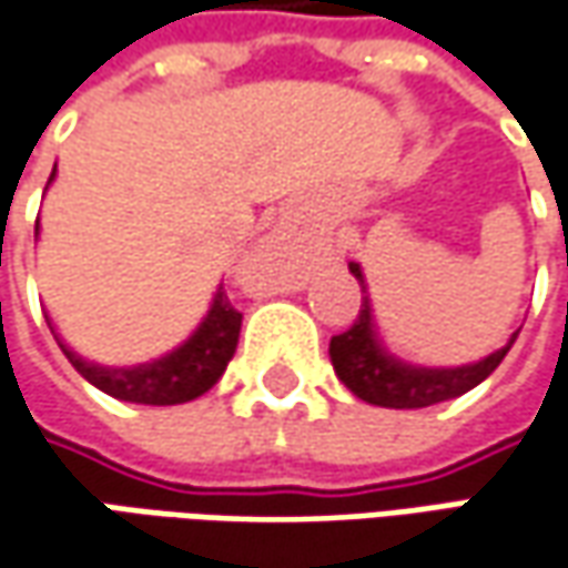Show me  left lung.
Listing matches in <instances>:
<instances>
[{
  "mask_svg": "<svg viewBox=\"0 0 568 568\" xmlns=\"http://www.w3.org/2000/svg\"><path fill=\"white\" fill-rule=\"evenodd\" d=\"M351 274L361 281V291L366 294V281L357 262H351ZM518 338L515 332L506 347L493 351L484 361L468 363V366H410V363L392 357L382 347L376 325H373V306L369 296H363L361 313L354 318V325L347 332H341L328 344V357L338 373V379L366 404H379V407H395V410H410V407H429V404L448 402L470 392L474 385L490 376L493 369L503 363L509 354V347Z\"/></svg>",
  "mask_w": 568,
  "mask_h": 568,
  "instance_id": "left-lung-1",
  "label": "left lung"
}]
</instances>
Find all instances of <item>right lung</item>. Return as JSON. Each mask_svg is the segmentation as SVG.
I'll return each instance as SVG.
<instances>
[{"label": "right lung", "mask_w": 568, "mask_h": 568, "mask_svg": "<svg viewBox=\"0 0 568 568\" xmlns=\"http://www.w3.org/2000/svg\"><path fill=\"white\" fill-rule=\"evenodd\" d=\"M55 180V170L50 173V183ZM55 344L62 347V354L75 366L78 373L91 385H98L100 392H106L110 398L132 404H186L199 395H205L214 382L224 376L230 357L236 351L240 341V325L243 313L227 300L224 284H217V294L211 300V310L202 318V325L183 341L176 351H170L164 357L139 366H100V363L78 357L72 347H65L62 338L55 335L53 322L47 318Z\"/></svg>", "instance_id": "obj_1"}]
</instances>
